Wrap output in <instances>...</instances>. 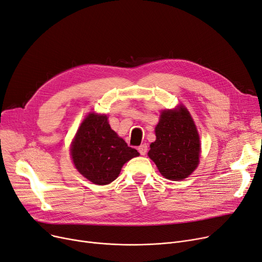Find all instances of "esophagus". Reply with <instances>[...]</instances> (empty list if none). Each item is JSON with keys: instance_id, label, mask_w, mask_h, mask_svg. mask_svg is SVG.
Returning <instances> with one entry per match:
<instances>
[{"instance_id": "obj_1", "label": "esophagus", "mask_w": 262, "mask_h": 262, "mask_svg": "<svg viewBox=\"0 0 262 262\" xmlns=\"http://www.w3.org/2000/svg\"><path fill=\"white\" fill-rule=\"evenodd\" d=\"M138 152H139L141 155H145L146 152H147V144H146V143H143V144H141L140 146H138Z\"/></svg>"}]
</instances>
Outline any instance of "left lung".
<instances>
[{
  "label": "left lung",
  "instance_id": "8db88e82",
  "mask_svg": "<svg viewBox=\"0 0 262 262\" xmlns=\"http://www.w3.org/2000/svg\"><path fill=\"white\" fill-rule=\"evenodd\" d=\"M156 141L150 144L148 157L162 176L170 181H182L199 164L200 137L185 107L163 110L155 128Z\"/></svg>",
  "mask_w": 262,
  "mask_h": 262
}]
</instances>
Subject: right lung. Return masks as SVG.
Here are the masks:
<instances>
[{"label":"right lung","instance_id":"right-lung-1","mask_svg":"<svg viewBox=\"0 0 262 262\" xmlns=\"http://www.w3.org/2000/svg\"><path fill=\"white\" fill-rule=\"evenodd\" d=\"M75 168L96 185L114 182L123 164L139 153L110 128L107 117L89 114L82 121L71 147Z\"/></svg>","mask_w":262,"mask_h":262}]
</instances>
